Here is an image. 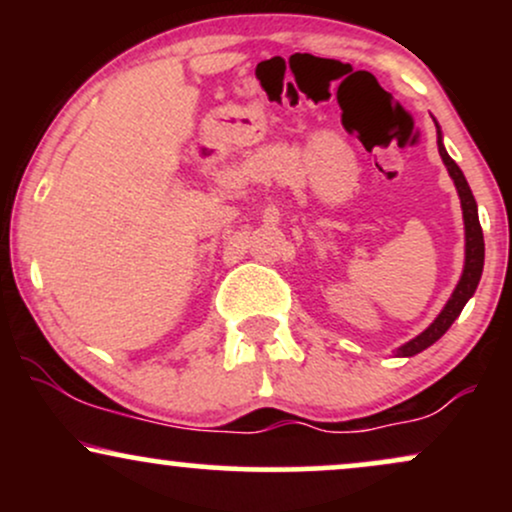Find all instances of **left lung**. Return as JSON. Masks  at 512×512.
Returning <instances> with one entry per match:
<instances>
[{"instance_id": "8db88e82", "label": "left lung", "mask_w": 512, "mask_h": 512, "mask_svg": "<svg viewBox=\"0 0 512 512\" xmlns=\"http://www.w3.org/2000/svg\"><path fill=\"white\" fill-rule=\"evenodd\" d=\"M438 151H440V158H443V163L448 166L450 178L455 180L457 192H460L462 216H464V238H467V245H464V272H462L460 284H457V289L452 291L450 301L445 303L443 313H440L436 320H433V325L421 332L419 337L411 339V342H407L404 346H399L397 356H414L419 354V351L428 349L431 344H436L438 339L450 330L452 322L460 317L464 303L474 296V291H477L479 286L481 272H484V233H481L477 202H474V195L472 190H469L467 180H464L460 166H457V163L448 156V151H445V146L440 139H438Z\"/></svg>"}]
</instances>
